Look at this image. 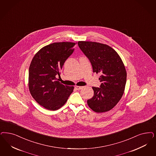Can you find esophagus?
I'll return each mask as SVG.
<instances>
[{
	"label": "esophagus",
	"mask_w": 156,
	"mask_h": 156,
	"mask_svg": "<svg viewBox=\"0 0 156 156\" xmlns=\"http://www.w3.org/2000/svg\"><path fill=\"white\" fill-rule=\"evenodd\" d=\"M83 87V86H76L75 87V89L76 90H80L81 89H82Z\"/></svg>",
	"instance_id": "esophagus-1"
}]
</instances>
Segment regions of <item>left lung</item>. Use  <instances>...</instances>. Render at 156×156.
I'll use <instances>...</instances> for the list:
<instances>
[{
  "label": "left lung",
  "mask_w": 156,
  "mask_h": 156,
  "mask_svg": "<svg viewBox=\"0 0 156 156\" xmlns=\"http://www.w3.org/2000/svg\"><path fill=\"white\" fill-rule=\"evenodd\" d=\"M82 51L89 59L93 73H100V87H92L94 96L87 101L97 113L112 109L123 95L127 72L119 54L107 44L93 41H78Z\"/></svg>",
  "instance_id": "8db88e82"
}]
</instances>
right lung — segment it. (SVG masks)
Masks as SVG:
<instances>
[{"instance_id":"right-lung-1","label":"right lung","mask_w":156,"mask_h":156,"mask_svg":"<svg viewBox=\"0 0 156 156\" xmlns=\"http://www.w3.org/2000/svg\"><path fill=\"white\" fill-rule=\"evenodd\" d=\"M76 43L59 42L40 49L33 58L29 69V89L38 104L50 111L63 107L74 86L64 85L57 80L65 61Z\"/></svg>"}]
</instances>
